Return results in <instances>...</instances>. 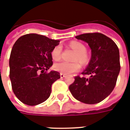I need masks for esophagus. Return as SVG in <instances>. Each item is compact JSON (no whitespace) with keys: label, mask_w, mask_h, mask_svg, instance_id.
Listing matches in <instances>:
<instances>
[{"label":"esophagus","mask_w":130,"mask_h":130,"mask_svg":"<svg viewBox=\"0 0 130 130\" xmlns=\"http://www.w3.org/2000/svg\"><path fill=\"white\" fill-rule=\"evenodd\" d=\"M60 76L61 78H64V77H65V74L63 73H60Z\"/></svg>","instance_id":"34e87169"}]
</instances>
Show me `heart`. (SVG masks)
Returning a JSON list of instances; mask_svg holds the SVG:
<instances>
[{
  "label": "heart",
  "mask_w": 130,
  "mask_h": 130,
  "mask_svg": "<svg viewBox=\"0 0 130 130\" xmlns=\"http://www.w3.org/2000/svg\"><path fill=\"white\" fill-rule=\"evenodd\" d=\"M70 46L76 52V54L74 57V60H79L80 62L85 64L88 61V56L86 52V48L85 46L79 42H72ZM62 47L61 46L58 45L55 46L51 51V57L54 60H58L61 56ZM81 68V65L79 62H68L65 61L58 62L54 65V69L58 72L64 74H71L74 72L78 71Z\"/></svg>",
  "instance_id": "1"
}]
</instances>
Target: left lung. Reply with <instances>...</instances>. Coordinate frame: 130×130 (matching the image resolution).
Listing matches in <instances>:
<instances>
[{
  "label": "left lung",
  "instance_id": "1",
  "mask_svg": "<svg viewBox=\"0 0 130 130\" xmlns=\"http://www.w3.org/2000/svg\"><path fill=\"white\" fill-rule=\"evenodd\" d=\"M75 37L88 43L91 49L90 62L82 72L90 77L75 76L69 89L74 98L83 103H99L111 94L116 86L120 70L119 49L111 39L99 32Z\"/></svg>",
  "mask_w": 130,
  "mask_h": 130
}]
</instances>
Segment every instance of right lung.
Returning a JSON list of instances; mask_svg holds the SVG:
<instances>
[{
  "label": "right lung",
  "mask_w": 130,
  "mask_h": 130,
  "mask_svg": "<svg viewBox=\"0 0 130 130\" xmlns=\"http://www.w3.org/2000/svg\"><path fill=\"white\" fill-rule=\"evenodd\" d=\"M59 42L32 33L14 43L9 61L10 78L13 92L21 102L35 106L49 98L51 85L60 76L56 71H46L53 65L51 51Z\"/></svg>",
  "instance_id": "add662e5"
}]
</instances>
